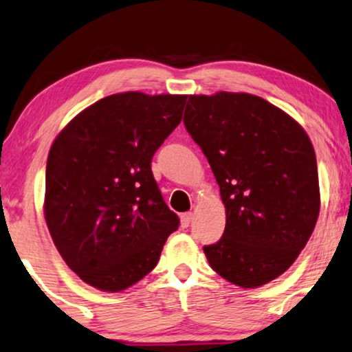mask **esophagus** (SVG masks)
Listing matches in <instances>:
<instances>
[{"label":"esophagus","instance_id":"esophagus-1","mask_svg":"<svg viewBox=\"0 0 352 352\" xmlns=\"http://www.w3.org/2000/svg\"><path fill=\"white\" fill-rule=\"evenodd\" d=\"M190 220H192V214H190V212H186V214L181 215V227L188 228L189 223H190Z\"/></svg>","mask_w":352,"mask_h":352}]
</instances>
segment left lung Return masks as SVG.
Returning a JSON list of instances; mask_svg holds the SVG:
<instances>
[{"label":"left lung","mask_w":352,"mask_h":352,"mask_svg":"<svg viewBox=\"0 0 352 352\" xmlns=\"http://www.w3.org/2000/svg\"><path fill=\"white\" fill-rule=\"evenodd\" d=\"M186 130L207 156L225 204L223 236L204 246L212 269L245 289L292 266L320 214L314 145L302 125L248 93L189 96Z\"/></svg>","instance_id":"1"}]
</instances>
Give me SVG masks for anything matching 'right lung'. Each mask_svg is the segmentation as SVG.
Returning <instances> with one entry per match:
<instances>
[{
    "instance_id": "obj_1",
    "label": "right lung",
    "mask_w": 352,
    "mask_h": 352,
    "mask_svg": "<svg viewBox=\"0 0 352 352\" xmlns=\"http://www.w3.org/2000/svg\"><path fill=\"white\" fill-rule=\"evenodd\" d=\"M186 96L129 91L81 111L52 143L43 215L81 280L120 292L156 266L179 219L163 201L151 158L183 119Z\"/></svg>"
}]
</instances>
